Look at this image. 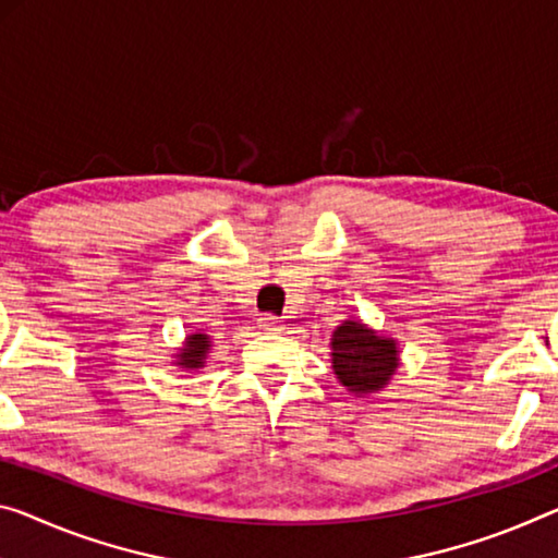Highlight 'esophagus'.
I'll use <instances>...</instances> for the list:
<instances>
[{"label": "esophagus", "mask_w": 558, "mask_h": 558, "mask_svg": "<svg viewBox=\"0 0 558 558\" xmlns=\"http://www.w3.org/2000/svg\"><path fill=\"white\" fill-rule=\"evenodd\" d=\"M259 327H262L264 331H279V329H281V322H279L274 314H262Z\"/></svg>", "instance_id": "esophagus-1"}]
</instances>
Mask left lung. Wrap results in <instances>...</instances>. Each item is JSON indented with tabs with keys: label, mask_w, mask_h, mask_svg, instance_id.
Listing matches in <instances>:
<instances>
[{
	"label": "left lung",
	"mask_w": 558,
	"mask_h": 558,
	"mask_svg": "<svg viewBox=\"0 0 558 558\" xmlns=\"http://www.w3.org/2000/svg\"><path fill=\"white\" fill-rule=\"evenodd\" d=\"M331 366L351 393L379 391L399 366L397 341L349 319L331 333Z\"/></svg>",
	"instance_id": "left-lung-1"
}]
</instances>
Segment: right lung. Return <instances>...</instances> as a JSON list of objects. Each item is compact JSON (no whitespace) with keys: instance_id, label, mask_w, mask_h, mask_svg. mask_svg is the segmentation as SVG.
<instances>
[{"instance_id":"obj_1","label":"right lung","mask_w":558,"mask_h":558,"mask_svg":"<svg viewBox=\"0 0 558 558\" xmlns=\"http://www.w3.org/2000/svg\"><path fill=\"white\" fill-rule=\"evenodd\" d=\"M209 347H211V341L207 333H202V331L190 333L184 341V349H179L177 364L182 368H202L204 359H207V354H209Z\"/></svg>"}]
</instances>
